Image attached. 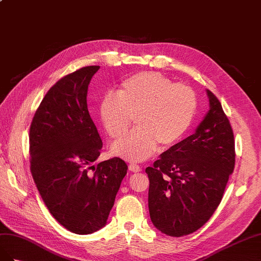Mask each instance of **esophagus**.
Wrapping results in <instances>:
<instances>
[{
	"label": "esophagus",
	"mask_w": 261,
	"mask_h": 261,
	"mask_svg": "<svg viewBox=\"0 0 261 261\" xmlns=\"http://www.w3.org/2000/svg\"><path fill=\"white\" fill-rule=\"evenodd\" d=\"M129 169H130V172H132V173H138L141 170V167L139 165H137V164H130Z\"/></svg>",
	"instance_id": "esophagus-1"
}]
</instances>
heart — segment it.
Masks as SVG:
<instances>
[{
  "instance_id": "obj_1",
  "label": "heart",
  "mask_w": 261,
  "mask_h": 261,
  "mask_svg": "<svg viewBox=\"0 0 261 261\" xmlns=\"http://www.w3.org/2000/svg\"><path fill=\"white\" fill-rule=\"evenodd\" d=\"M198 106L197 95L184 83L161 73L146 71L126 77L117 94L100 102V117L107 135L120 139L136 117L138 128L118 141L111 152L130 162H142L161 148L177 144L187 132Z\"/></svg>"
}]
</instances>
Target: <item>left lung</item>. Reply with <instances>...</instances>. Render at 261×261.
Here are the masks:
<instances>
[{
  "instance_id": "obj_1",
  "label": "left lung",
  "mask_w": 261,
  "mask_h": 261,
  "mask_svg": "<svg viewBox=\"0 0 261 261\" xmlns=\"http://www.w3.org/2000/svg\"><path fill=\"white\" fill-rule=\"evenodd\" d=\"M207 96L210 110L197 131L145 169L151 220L173 237L196 232L210 220L235 166L232 125L217 96L209 89Z\"/></svg>"
}]
</instances>
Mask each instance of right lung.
<instances>
[{
    "mask_svg": "<svg viewBox=\"0 0 261 261\" xmlns=\"http://www.w3.org/2000/svg\"><path fill=\"white\" fill-rule=\"evenodd\" d=\"M98 69L84 66L59 80L44 95L29 129V161L37 189L54 218L81 235L106 224L128 169L119 158L92 165L102 142L86 97Z\"/></svg>",
    "mask_w": 261,
    "mask_h": 261,
    "instance_id": "add662e5",
    "label": "right lung"
}]
</instances>
